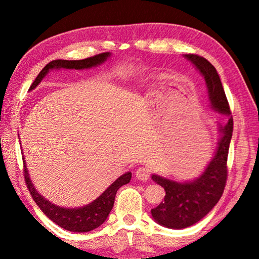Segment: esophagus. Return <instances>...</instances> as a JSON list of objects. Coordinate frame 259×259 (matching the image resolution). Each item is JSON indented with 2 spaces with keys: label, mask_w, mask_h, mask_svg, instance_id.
I'll use <instances>...</instances> for the list:
<instances>
[{
  "label": "esophagus",
  "mask_w": 259,
  "mask_h": 259,
  "mask_svg": "<svg viewBox=\"0 0 259 259\" xmlns=\"http://www.w3.org/2000/svg\"><path fill=\"white\" fill-rule=\"evenodd\" d=\"M136 177H137L139 181H147V179L150 178V169L140 166V168L136 170Z\"/></svg>",
  "instance_id": "1"
}]
</instances>
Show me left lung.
Here are the masks:
<instances>
[{
    "instance_id": "obj_1",
    "label": "left lung",
    "mask_w": 259,
    "mask_h": 259,
    "mask_svg": "<svg viewBox=\"0 0 259 259\" xmlns=\"http://www.w3.org/2000/svg\"><path fill=\"white\" fill-rule=\"evenodd\" d=\"M203 76L208 90L209 104L214 111L229 116L224 125L218 124L216 152L203 172L192 181L177 182L153 174L152 179L165 191L164 201L151 210L152 217L161 226L182 230L201 221L221 199L227 179V155L233 133V117L231 115L225 91L218 73L209 61L198 55H185Z\"/></svg>"
}]
</instances>
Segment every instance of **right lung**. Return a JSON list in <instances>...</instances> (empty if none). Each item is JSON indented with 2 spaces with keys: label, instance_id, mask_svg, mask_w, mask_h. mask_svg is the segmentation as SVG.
<instances>
[{
  "label": "right lung",
  "instance_id": "right-lung-1",
  "mask_svg": "<svg viewBox=\"0 0 259 259\" xmlns=\"http://www.w3.org/2000/svg\"><path fill=\"white\" fill-rule=\"evenodd\" d=\"M109 57H111L109 52H104V54H99L97 56L90 57V58H85L82 60H52L42 69L40 74H38L36 78H35L33 84L29 88V91L35 89V88L40 84L43 78L47 76V74L52 71V69L93 68L105 63ZM24 171L26 185H27L30 195H32L33 200L38 205V208L45 212L48 218L51 219L55 224L60 226L61 229L71 232H77V233H84V232L93 231L95 229H97V227H99L105 221H106V218L108 217V214L111 212L114 205V200H115L117 190H119L121 186L128 184L131 179V172H125L117 178L115 182H113L97 199L93 201V202L78 208H64L50 202L49 200H47L45 196L37 192L36 188L34 187V184L30 181L28 169L27 165H26L25 160Z\"/></svg>",
  "mask_w": 259,
  "mask_h": 259
}]
</instances>
